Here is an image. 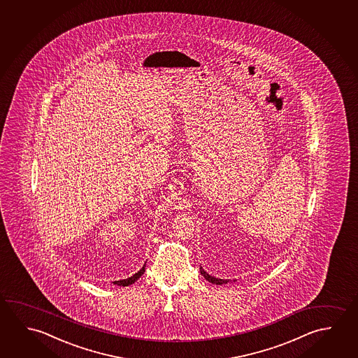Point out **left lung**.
<instances>
[{
	"label": "left lung",
	"instance_id": "8db88e82",
	"mask_svg": "<svg viewBox=\"0 0 358 358\" xmlns=\"http://www.w3.org/2000/svg\"><path fill=\"white\" fill-rule=\"evenodd\" d=\"M199 272H201V275L205 277L206 280L208 282H211L213 285H224V283H227V280H221V278H216V277H213V275H208L207 272H206L202 267H199Z\"/></svg>",
	"mask_w": 358,
	"mask_h": 358
}]
</instances>
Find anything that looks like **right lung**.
Wrapping results in <instances>:
<instances>
[{"label": "right lung", "mask_w": 358, "mask_h": 358, "mask_svg": "<svg viewBox=\"0 0 358 358\" xmlns=\"http://www.w3.org/2000/svg\"><path fill=\"white\" fill-rule=\"evenodd\" d=\"M145 267H146V264H143V267H142L141 270L138 271L137 273H135L134 275H131L129 278H126V280H120V281L113 282V285H117V286H129V285H132V283H135L142 275H143V272H145Z\"/></svg>", "instance_id": "obj_1"}]
</instances>
